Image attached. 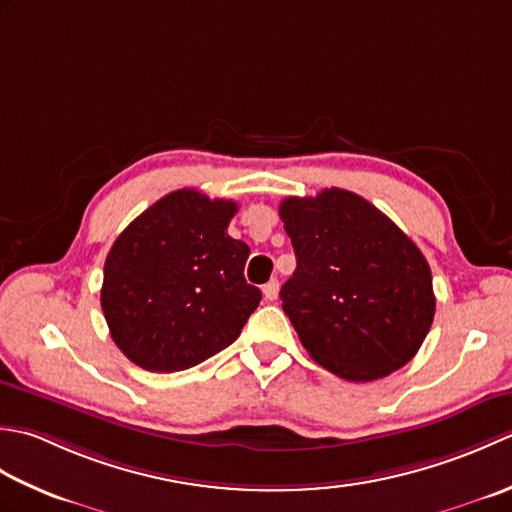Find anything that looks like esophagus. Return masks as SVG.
Wrapping results in <instances>:
<instances>
[{"label": "esophagus", "mask_w": 512, "mask_h": 512, "mask_svg": "<svg viewBox=\"0 0 512 512\" xmlns=\"http://www.w3.org/2000/svg\"><path fill=\"white\" fill-rule=\"evenodd\" d=\"M263 296H265V300L278 298V280H269V283L263 287Z\"/></svg>", "instance_id": "obj_1"}]
</instances>
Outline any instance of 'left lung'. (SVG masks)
<instances>
[{"label":"left lung","instance_id":"obj_1","mask_svg":"<svg viewBox=\"0 0 512 512\" xmlns=\"http://www.w3.org/2000/svg\"><path fill=\"white\" fill-rule=\"evenodd\" d=\"M278 212L296 254L280 298L309 356L349 382L402 369L435 316L431 267L417 245L340 187L289 196Z\"/></svg>","mask_w":512,"mask_h":512}]
</instances>
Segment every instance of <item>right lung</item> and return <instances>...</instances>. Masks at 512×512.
Wrapping results in <instances>:
<instances>
[{"label":"right lung","instance_id":"1","mask_svg":"<svg viewBox=\"0 0 512 512\" xmlns=\"http://www.w3.org/2000/svg\"><path fill=\"white\" fill-rule=\"evenodd\" d=\"M238 205L176 190L123 229L103 267L101 309L137 367L174 373L229 347L260 289L243 276L249 247L227 234Z\"/></svg>","mask_w":512,"mask_h":512}]
</instances>
